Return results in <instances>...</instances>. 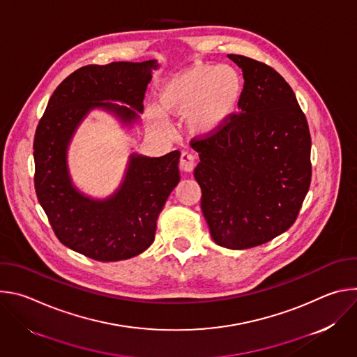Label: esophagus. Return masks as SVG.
I'll return each instance as SVG.
<instances>
[{"mask_svg":"<svg viewBox=\"0 0 357 357\" xmlns=\"http://www.w3.org/2000/svg\"><path fill=\"white\" fill-rule=\"evenodd\" d=\"M181 169L185 172H192L195 165H196V158L189 151H183L182 155H181V161H179Z\"/></svg>","mask_w":357,"mask_h":357,"instance_id":"esophagus-1","label":"esophagus"}]
</instances>
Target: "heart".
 Here are the masks:
<instances>
[{"mask_svg":"<svg viewBox=\"0 0 357 357\" xmlns=\"http://www.w3.org/2000/svg\"><path fill=\"white\" fill-rule=\"evenodd\" d=\"M241 93V77L227 65H197L168 82L158 100L164 112L188 116L192 131L209 134L218 130L234 110Z\"/></svg>","mask_w":357,"mask_h":357,"instance_id":"b5f03b06","label":"heart"}]
</instances>
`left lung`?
Listing matches in <instances>:
<instances>
[{
    "label": "left lung",
    "mask_w": 357,
    "mask_h": 357,
    "mask_svg": "<svg viewBox=\"0 0 357 357\" xmlns=\"http://www.w3.org/2000/svg\"><path fill=\"white\" fill-rule=\"evenodd\" d=\"M243 70L238 112L190 145L195 179L216 244L243 250L264 244L296 220L312 176L311 134L295 93L271 66L229 55Z\"/></svg>",
    "instance_id": "8db88e82"
}]
</instances>
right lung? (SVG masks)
Masks as SVG:
<instances>
[{
	"mask_svg": "<svg viewBox=\"0 0 357 357\" xmlns=\"http://www.w3.org/2000/svg\"><path fill=\"white\" fill-rule=\"evenodd\" d=\"M154 61L87 65L69 75L50 96L35 131V190L62 244L97 261H120L146 250L158 216L179 182V151L160 158L132 155L126 179L107 200L82 196L69 179L66 148L77 124L93 107L116 113L126 124L144 110ZM117 99L131 105L105 104Z\"/></svg>",
	"mask_w": 357,
	"mask_h": 357,
	"instance_id": "obj_1",
	"label": "right lung"
}]
</instances>
